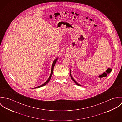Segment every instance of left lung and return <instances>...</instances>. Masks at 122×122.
Masks as SVG:
<instances>
[{
    "instance_id": "left-lung-1",
    "label": "left lung",
    "mask_w": 122,
    "mask_h": 122,
    "mask_svg": "<svg viewBox=\"0 0 122 122\" xmlns=\"http://www.w3.org/2000/svg\"><path fill=\"white\" fill-rule=\"evenodd\" d=\"M71 71H70V77H71V79H72V80L75 82V83L76 84V85H78V86H82L81 85H79V84H78L74 79V78H73V77L72 76H71V72H70Z\"/></svg>"
}]
</instances>
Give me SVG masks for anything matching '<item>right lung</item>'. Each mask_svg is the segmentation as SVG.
Wrapping results in <instances>:
<instances>
[{"label": "right lung", "instance_id": "add662e5", "mask_svg": "<svg viewBox=\"0 0 122 122\" xmlns=\"http://www.w3.org/2000/svg\"><path fill=\"white\" fill-rule=\"evenodd\" d=\"M57 60H58V58L56 59L53 61V63H52V70H51V74H50V76H49V78L47 79V81H46L44 84H43V85H41V86H38V87L34 88H37L42 87V86H45L46 85V84H47L49 82V81H50V80L51 79V77H52V73H53V68H54V65H55V64L56 63V62L57 61Z\"/></svg>", "mask_w": 122, "mask_h": 122}]
</instances>
